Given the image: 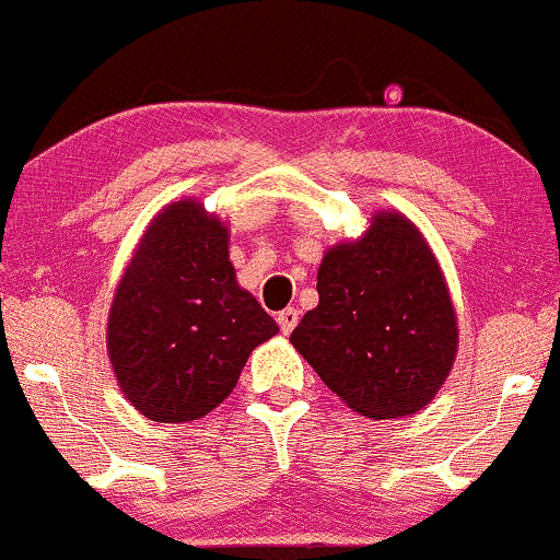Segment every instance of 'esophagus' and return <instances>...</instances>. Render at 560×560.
Returning a JSON list of instances; mask_svg holds the SVG:
<instances>
[{
  "mask_svg": "<svg viewBox=\"0 0 560 560\" xmlns=\"http://www.w3.org/2000/svg\"><path fill=\"white\" fill-rule=\"evenodd\" d=\"M279 329L284 331V334H292L294 331V326H298V320H300V313L294 311V307H287V311H281L279 313Z\"/></svg>",
  "mask_w": 560,
  "mask_h": 560,
  "instance_id": "esophagus-1",
  "label": "esophagus"
}]
</instances>
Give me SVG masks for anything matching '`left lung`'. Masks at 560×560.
I'll return each mask as SVG.
<instances>
[{"instance_id": "left-lung-1", "label": "left lung", "mask_w": 560, "mask_h": 560, "mask_svg": "<svg viewBox=\"0 0 560 560\" xmlns=\"http://www.w3.org/2000/svg\"><path fill=\"white\" fill-rule=\"evenodd\" d=\"M289 342L365 419H402L434 400L458 355V316L434 249L410 218L376 210L318 268V305Z\"/></svg>"}]
</instances>
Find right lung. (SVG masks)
I'll return each mask as SVG.
<instances>
[{
  "label": "right lung",
  "instance_id": "obj_1",
  "mask_svg": "<svg viewBox=\"0 0 560 560\" xmlns=\"http://www.w3.org/2000/svg\"><path fill=\"white\" fill-rule=\"evenodd\" d=\"M276 334V320L236 281L229 223L195 197L165 205L107 316V355L126 400L150 421L202 419L236 387L249 352Z\"/></svg>",
  "mask_w": 560,
  "mask_h": 560
}]
</instances>
